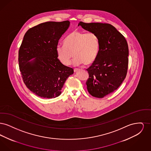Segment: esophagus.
Returning a JSON list of instances; mask_svg holds the SVG:
<instances>
[{"label": "esophagus", "instance_id": "1", "mask_svg": "<svg viewBox=\"0 0 151 151\" xmlns=\"http://www.w3.org/2000/svg\"><path fill=\"white\" fill-rule=\"evenodd\" d=\"M79 70L78 69H74V72H77Z\"/></svg>", "mask_w": 151, "mask_h": 151}]
</instances>
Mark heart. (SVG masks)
Instances as JSON below:
<instances>
[{
	"label": "heart",
	"instance_id": "obj_1",
	"mask_svg": "<svg viewBox=\"0 0 151 151\" xmlns=\"http://www.w3.org/2000/svg\"><path fill=\"white\" fill-rule=\"evenodd\" d=\"M100 49V39L96 34L73 30L65 38L63 46H58L56 52L59 60L65 65H71L73 55L75 65H89L97 59Z\"/></svg>",
	"mask_w": 151,
	"mask_h": 151
}]
</instances>
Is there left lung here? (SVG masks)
I'll use <instances>...</instances> for the list:
<instances>
[{"label":"left lung","instance_id":"1","mask_svg":"<svg viewBox=\"0 0 151 151\" xmlns=\"http://www.w3.org/2000/svg\"><path fill=\"white\" fill-rule=\"evenodd\" d=\"M87 31L96 34L100 42L98 57L88 68L87 89L92 96L102 98L113 92L124 80L128 68L129 47L122 34L106 23L80 22Z\"/></svg>","mask_w":151,"mask_h":151}]
</instances>
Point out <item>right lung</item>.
Masks as SVG:
<instances>
[{
  "mask_svg": "<svg viewBox=\"0 0 151 151\" xmlns=\"http://www.w3.org/2000/svg\"><path fill=\"white\" fill-rule=\"evenodd\" d=\"M69 21L49 22L30 29L25 34L19 51V63L27 87L38 96L58 97L64 83L73 73L72 68L62 64L56 48L68 29Z\"/></svg>",
  "mask_w": 151,
  "mask_h": 151,
  "instance_id": "obj_1",
  "label": "right lung"
}]
</instances>
